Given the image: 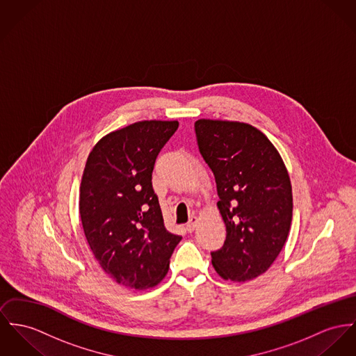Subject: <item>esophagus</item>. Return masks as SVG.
<instances>
[{"mask_svg":"<svg viewBox=\"0 0 356 356\" xmlns=\"http://www.w3.org/2000/svg\"><path fill=\"white\" fill-rule=\"evenodd\" d=\"M196 225H197V218H196V217H192V218L190 219V222L187 223V230H188L190 233H192V232L196 229Z\"/></svg>","mask_w":356,"mask_h":356,"instance_id":"obj_1","label":"esophagus"}]
</instances>
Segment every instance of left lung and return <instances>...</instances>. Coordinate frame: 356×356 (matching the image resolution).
Wrapping results in <instances>:
<instances>
[{
    "instance_id": "obj_1",
    "label": "left lung",
    "mask_w": 356,
    "mask_h": 356,
    "mask_svg": "<svg viewBox=\"0 0 356 356\" xmlns=\"http://www.w3.org/2000/svg\"><path fill=\"white\" fill-rule=\"evenodd\" d=\"M195 133L214 173L226 226L225 244L211 253V263L225 280H252L273 266L290 232L287 168L273 142L252 124L199 119Z\"/></svg>"
}]
</instances>
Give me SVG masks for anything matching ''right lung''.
I'll return each instance as SVG.
<instances>
[{
	"label": "right lung",
	"instance_id": "add662e5",
	"mask_svg": "<svg viewBox=\"0 0 356 356\" xmlns=\"http://www.w3.org/2000/svg\"><path fill=\"white\" fill-rule=\"evenodd\" d=\"M177 127V120L136 122L102 138L85 164L82 229L100 267L124 287L157 286L181 240L165 229L152 187L156 159Z\"/></svg>",
	"mask_w": 356,
	"mask_h": 356
}]
</instances>
